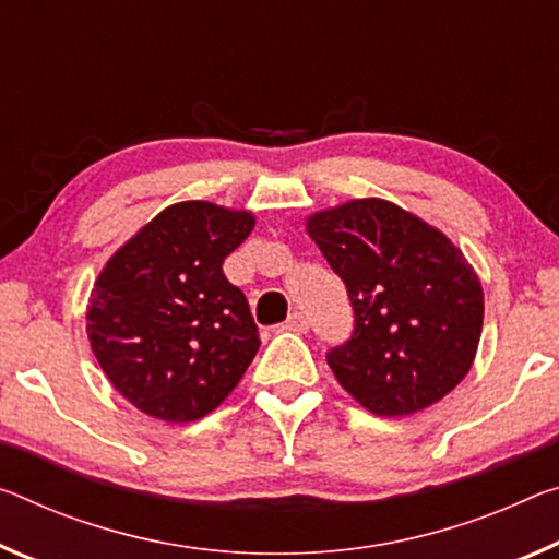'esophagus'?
I'll return each mask as SVG.
<instances>
[{
	"mask_svg": "<svg viewBox=\"0 0 559 559\" xmlns=\"http://www.w3.org/2000/svg\"><path fill=\"white\" fill-rule=\"evenodd\" d=\"M286 328L294 333H306L308 328H311V323H308V318L304 313H290L286 321Z\"/></svg>",
	"mask_w": 559,
	"mask_h": 559,
	"instance_id": "obj_1",
	"label": "esophagus"
}]
</instances>
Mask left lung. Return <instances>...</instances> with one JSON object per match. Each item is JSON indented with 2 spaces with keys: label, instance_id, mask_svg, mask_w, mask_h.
Here are the masks:
<instances>
[{
  "label": "left lung",
  "instance_id": "1",
  "mask_svg": "<svg viewBox=\"0 0 559 559\" xmlns=\"http://www.w3.org/2000/svg\"><path fill=\"white\" fill-rule=\"evenodd\" d=\"M306 231L345 283L353 335L328 366L380 418L420 413L473 368L483 333V286L438 228L383 199L318 211Z\"/></svg>",
  "mask_w": 559,
  "mask_h": 559
}]
</instances>
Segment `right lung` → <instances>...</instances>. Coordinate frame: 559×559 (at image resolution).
I'll use <instances>...</instances> for the list:
<instances>
[{
    "mask_svg": "<svg viewBox=\"0 0 559 559\" xmlns=\"http://www.w3.org/2000/svg\"><path fill=\"white\" fill-rule=\"evenodd\" d=\"M251 211L181 201L131 236L94 281L86 335L111 385L141 413L191 423L226 401L259 350V325L226 255Z\"/></svg>",
    "mask_w": 559,
    "mask_h": 559,
    "instance_id": "1",
    "label": "right lung"
}]
</instances>
